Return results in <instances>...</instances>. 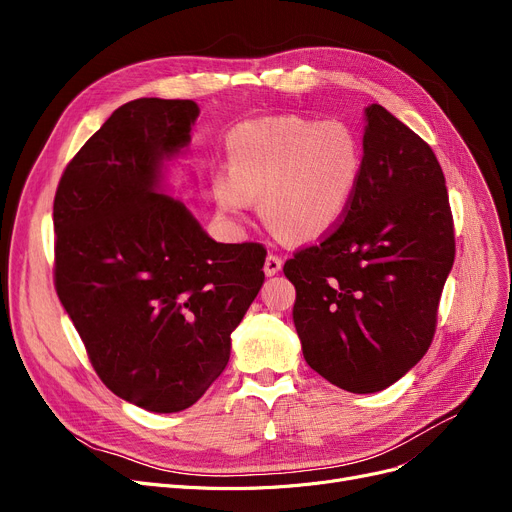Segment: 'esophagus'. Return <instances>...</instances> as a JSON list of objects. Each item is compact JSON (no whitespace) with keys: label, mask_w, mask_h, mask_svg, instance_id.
Listing matches in <instances>:
<instances>
[{"label":"esophagus","mask_w":512,"mask_h":512,"mask_svg":"<svg viewBox=\"0 0 512 512\" xmlns=\"http://www.w3.org/2000/svg\"><path fill=\"white\" fill-rule=\"evenodd\" d=\"M280 270H282V257H278V255H274V253L267 255L265 265H263L265 276H276Z\"/></svg>","instance_id":"esophagus-1"}]
</instances>
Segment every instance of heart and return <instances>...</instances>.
Here are the masks:
<instances>
[{
    "mask_svg": "<svg viewBox=\"0 0 512 512\" xmlns=\"http://www.w3.org/2000/svg\"><path fill=\"white\" fill-rule=\"evenodd\" d=\"M228 174L215 176L220 209L245 218L261 199L263 220L280 236L307 242L332 232L363 176L359 137L342 122L272 116L242 122L226 139Z\"/></svg>",
    "mask_w": 512,
    "mask_h": 512,
    "instance_id": "obj_1",
    "label": "heart"
}]
</instances>
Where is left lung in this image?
I'll list each match as a JSON object with an SVG mask.
<instances>
[{
    "label": "left lung",
    "instance_id": "left-lung-1",
    "mask_svg": "<svg viewBox=\"0 0 512 512\" xmlns=\"http://www.w3.org/2000/svg\"><path fill=\"white\" fill-rule=\"evenodd\" d=\"M363 176L342 222L284 263L311 369L355 394L400 380L427 353L454 263L444 172L419 134L365 110Z\"/></svg>",
    "mask_w": 512,
    "mask_h": 512
}]
</instances>
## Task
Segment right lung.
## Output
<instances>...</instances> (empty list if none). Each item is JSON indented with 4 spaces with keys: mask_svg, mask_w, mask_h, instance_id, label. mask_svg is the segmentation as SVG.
Wrapping results in <instances>:
<instances>
[{
    "mask_svg": "<svg viewBox=\"0 0 512 512\" xmlns=\"http://www.w3.org/2000/svg\"><path fill=\"white\" fill-rule=\"evenodd\" d=\"M191 99L143 97L66 166L53 284L99 380L153 413L188 409L220 378L230 334L263 286L265 247L209 238L161 195V161L191 143Z\"/></svg>",
    "mask_w": 512,
    "mask_h": 512,
    "instance_id": "right-lung-1",
    "label": "right lung"
}]
</instances>
